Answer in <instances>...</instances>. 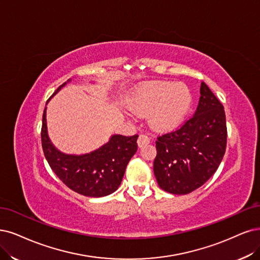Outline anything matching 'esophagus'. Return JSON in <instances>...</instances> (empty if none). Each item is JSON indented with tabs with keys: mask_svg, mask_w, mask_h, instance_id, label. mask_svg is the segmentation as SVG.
Instances as JSON below:
<instances>
[{
	"mask_svg": "<svg viewBox=\"0 0 260 260\" xmlns=\"http://www.w3.org/2000/svg\"><path fill=\"white\" fill-rule=\"evenodd\" d=\"M150 142V137L148 135H146V134H140L139 137H138V140H137V143L139 147H143L148 145V143Z\"/></svg>",
	"mask_w": 260,
	"mask_h": 260,
	"instance_id": "1",
	"label": "esophagus"
}]
</instances>
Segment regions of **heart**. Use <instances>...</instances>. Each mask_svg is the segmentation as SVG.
Returning a JSON list of instances; mask_svg holds the SVG:
<instances>
[{
  "instance_id": "obj_1",
  "label": "heart",
  "mask_w": 260,
  "mask_h": 260,
  "mask_svg": "<svg viewBox=\"0 0 260 260\" xmlns=\"http://www.w3.org/2000/svg\"><path fill=\"white\" fill-rule=\"evenodd\" d=\"M191 105V94L184 84L152 82L143 86L132 102L138 113H151V124L156 129L177 126L186 115Z\"/></svg>"
}]
</instances>
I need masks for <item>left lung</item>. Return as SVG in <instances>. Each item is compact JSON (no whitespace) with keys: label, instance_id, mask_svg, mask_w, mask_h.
<instances>
[{"label":"left lung","instance_id":"obj_1","mask_svg":"<svg viewBox=\"0 0 260 260\" xmlns=\"http://www.w3.org/2000/svg\"><path fill=\"white\" fill-rule=\"evenodd\" d=\"M197 109L175 131L157 136L154 175L161 189L188 194L204 185L226 151L227 126L222 103L201 82Z\"/></svg>","mask_w":260,"mask_h":260}]
</instances>
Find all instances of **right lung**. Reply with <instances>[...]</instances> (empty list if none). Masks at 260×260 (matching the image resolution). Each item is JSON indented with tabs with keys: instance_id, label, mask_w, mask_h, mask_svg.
<instances>
[{
	"instance_id": "add662e5",
	"label": "right lung",
	"mask_w": 260,
	"mask_h": 260,
	"mask_svg": "<svg viewBox=\"0 0 260 260\" xmlns=\"http://www.w3.org/2000/svg\"><path fill=\"white\" fill-rule=\"evenodd\" d=\"M41 137L45 157L57 178L76 193L89 197L107 196L117 190L128 161L138 148L137 134L134 136L114 135L108 143L89 154H63L48 138L46 108L43 113Z\"/></svg>"
}]
</instances>
